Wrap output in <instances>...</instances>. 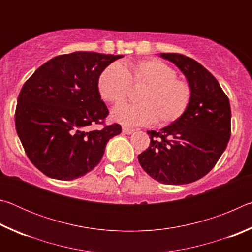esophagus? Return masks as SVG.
Masks as SVG:
<instances>
[{"label": "esophagus", "mask_w": 252, "mask_h": 252, "mask_svg": "<svg viewBox=\"0 0 252 252\" xmlns=\"http://www.w3.org/2000/svg\"><path fill=\"white\" fill-rule=\"evenodd\" d=\"M122 131H123V133H126V134H131V133H133V129H131V127H127V126H123L122 127Z\"/></svg>", "instance_id": "obj_1"}]
</instances>
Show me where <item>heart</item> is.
<instances>
[{
    "mask_svg": "<svg viewBox=\"0 0 252 252\" xmlns=\"http://www.w3.org/2000/svg\"><path fill=\"white\" fill-rule=\"evenodd\" d=\"M177 71L158 59L140 60L126 69L113 62L105 66L97 79L102 99L112 104L125 101L131 92V83L142 87L139 103H126L112 111V119L125 126H168L180 119L189 108L192 88L177 78Z\"/></svg>",
    "mask_w": 252,
    "mask_h": 252,
    "instance_id": "b5f03b06",
    "label": "heart"
}]
</instances>
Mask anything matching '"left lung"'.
Instances as JSON below:
<instances>
[{
  "label": "left lung",
  "instance_id": "left-lung-1",
  "mask_svg": "<svg viewBox=\"0 0 252 252\" xmlns=\"http://www.w3.org/2000/svg\"><path fill=\"white\" fill-rule=\"evenodd\" d=\"M173 62L192 88L185 114L159 132L147 131L150 146L140 153L142 169L164 185H186L210 172L231 135V109L218 81L193 59L160 53Z\"/></svg>",
  "mask_w": 252,
  "mask_h": 252
}]
</instances>
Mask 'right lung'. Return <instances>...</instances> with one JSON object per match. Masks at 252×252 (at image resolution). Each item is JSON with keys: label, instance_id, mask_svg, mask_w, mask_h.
<instances>
[{"label": "right lung", "instance_id": "add662e5", "mask_svg": "<svg viewBox=\"0 0 252 252\" xmlns=\"http://www.w3.org/2000/svg\"><path fill=\"white\" fill-rule=\"evenodd\" d=\"M122 57L83 51L58 55L24 83L15 129L30 161L45 176L63 181L84 176L99 164L106 142L121 133L118 123L105 125L109 110L97 79ZM92 124L102 127L87 131Z\"/></svg>", "mask_w": 252, "mask_h": 252}]
</instances>
